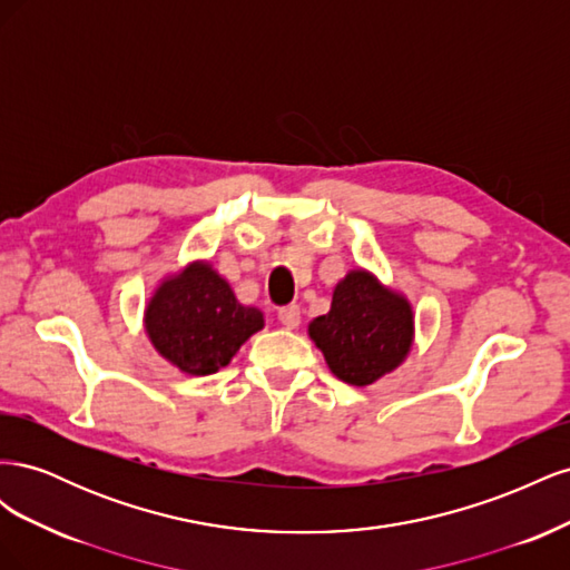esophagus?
Returning <instances> with one entry per match:
<instances>
[{"label": "esophagus", "instance_id": "34e87169", "mask_svg": "<svg viewBox=\"0 0 570 570\" xmlns=\"http://www.w3.org/2000/svg\"><path fill=\"white\" fill-rule=\"evenodd\" d=\"M278 321L287 327V331H292V327H297V325H299V321H302L299 306H297V304H287V306H283L281 312H278Z\"/></svg>", "mask_w": 570, "mask_h": 570}]
</instances>
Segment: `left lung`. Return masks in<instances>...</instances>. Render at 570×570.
Instances as JSON below:
<instances>
[{
	"label": "left lung",
	"instance_id": "1",
	"mask_svg": "<svg viewBox=\"0 0 570 570\" xmlns=\"http://www.w3.org/2000/svg\"><path fill=\"white\" fill-rule=\"evenodd\" d=\"M308 337L342 383L364 387L406 358L413 308L400 292L356 268L337 283L331 312L308 323Z\"/></svg>",
	"mask_w": 570,
	"mask_h": 570
}]
</instances>
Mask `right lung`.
<instances>
[{"label":"right lung","instance_id":"add662e5","mask_svg":"<svg viewBox=\"0 0 570 570\" xmlns=\"http://www.w3.org/2000/svg\"><path fill=\"white\" fill-rule=\"evenodd\" d=\"M262 327L264 314L239 304L230 285L206 262L168 275L145 308L154 350L187 375H212L228 366Z\"/></svg>","mask_w":570,"mask_h":570}]
</instances>
